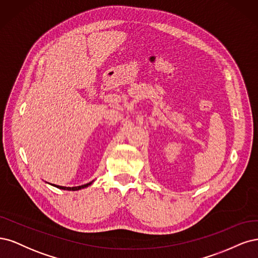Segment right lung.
Wrapping results in <instances>:
<instances>
[{
	"instance_id": "obj_1",
	"label": "right lung",
	"mask_w": 258,
	"mask_h": 258,
	"mask_svg": "<svg viewBox=\"0 0 258 258\" xmlns=\"http://www.w3.org/2000/svg\"><path fill=\"white\" fill-rule=\"evenodd\" d=\"M94 181V180H93ZM93 181L89 182V183L87 184H84V185H79V186H73V187H68V186H60V185H55V184H51L57 188H61V189H66V190H78V189H81V188H85V187H88L89 185H91L93 183Z\"/></svg>"
}]
</instances>
